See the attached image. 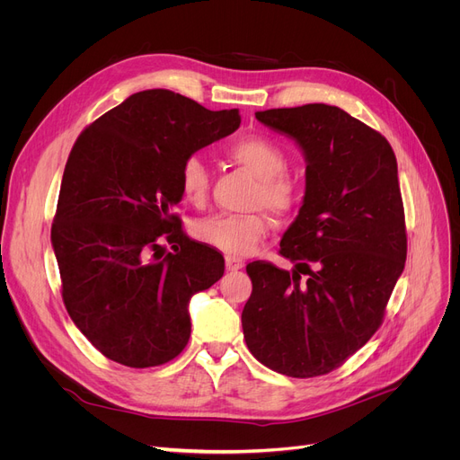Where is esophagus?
Listing matches in <instances>:
<instances>
[{
	"mask_svg": "<svg viewBox=\"0 0 460 460\" xmlns=\"http://www.w3.org/2000/svg\"><path fill=\"white\" fill-rule=\"evenodd\" d=\"M226 267H227V270L234 272V270H240V269L244 267V261L234 257V255H227V257H226Z\"/></svg>",
	"mask_w": 460,
	"mask_h": 460,
	"instance_id": "34e87169",
	"label": "esophagus"
}]
</instances>
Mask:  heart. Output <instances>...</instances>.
<instances>
[{"instance_id":"heart-1","label":"heart","mask_w":460,"mask_h":460,"mask_svg":"<svg viewBox=\"0 0 460 460\" xmlns=\"http://www.w3.org/2000/svg\"><path fill=\"white\" fill-rule=\"evenodd\" d=\"M226 153L259 179L255 205H264L276 214H287L296 207L300 186L285 173L287 155L276 141L264 136H243L231 141ZM179 188L191 205L201 207L207 201L210 172L198 155L186 156L181 164ZM269 227L262 214H214L199 220L193 231L205 244L231 255H246L269 233Z\"/></svg>"}]
</instances>
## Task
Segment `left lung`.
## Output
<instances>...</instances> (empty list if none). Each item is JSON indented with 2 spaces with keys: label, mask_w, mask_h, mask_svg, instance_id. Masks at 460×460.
<instances>
[{
  "label": "left lung",
  "mask_w": 460,
  "mask_h": 460,
  "mask_svg": "<svg viewBox=\"0 0 460 460\" xmlns=\"http://www.w3.org/2000/svg\"><path fill=\"white\" fill-rule=\"evenodd\" d=\"M255 117L293 137L307 165L304 203L279 244L295 269L248 264L253 288L243 311L244 340L272 371L321 376L371 340L404 270L397 160L388 139L337 106Z\"/></svg>",
  "instance_id": "1"
}]
</instances>
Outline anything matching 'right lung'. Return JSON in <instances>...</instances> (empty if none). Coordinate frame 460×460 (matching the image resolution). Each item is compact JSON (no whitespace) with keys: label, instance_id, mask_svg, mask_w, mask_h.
Here are the masks:
<instances>
[{"label":"right lung","instance_id":"1","mask_svg":"<svg viewBox=\"0 0 460 460\" xmlns=\"http://www.w3.org/2000/svg\"><path fill=\"white\" fill-rule=\"evenodd\" d=\"M238 127V110L147 89L72 147L52 224L61 295L72 323L117 364L145 369L179 356L190 298L224 276V255L188 238L172 208L182 199L184 158Z\"/></svg>","mask_w":460,"mask_h":460}]
</instances>
